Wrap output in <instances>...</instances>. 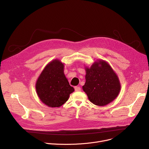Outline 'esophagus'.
<instances>
[{"instance_id":"1","label":"esophagus","mask_w":149,"mask_h":149,"mask_svg":"<svg viewBox=\"0 0 149 149\" xmlns=\"http://www.w3.org/2000/svg\"><path fill=\"white\" fill-rule=\"evenodd\" d=\"M74 88H75V91H81V88L79 87H74Z\"/></svg>"}]
</instances>
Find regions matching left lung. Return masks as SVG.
<instances>
[{
	"instance_id": "1",
	"label": "left lung",
	"mask_w": 149,
	"mask_h": 149,
	"mask_svg": "<svg viewBox=\"0 0 149 149\" xmlns=\"http://www.w3.org/2000/svg\"><path fill=\"white\" fill-rule=\"evenodd\" d=\"M86 83L83 91L94 104L104 106L115 100L121 89L118 77L109 63L104 60L95 61L91 67H85Z\"/></svg>"
}]
</instances>
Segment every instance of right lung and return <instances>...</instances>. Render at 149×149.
<instances>
[{"mask_svg":"<svg viewBox=\"0 0 149 149\" xmlns=\"http://www.w3.org/2000/svg\"><path fill=\"white\" fill-rule=\"evenodd\" d=\"M64 63L55 59L49 62L39 75L35 84L40 100L49 107H59L74 91L66 78Z\"/></svg>","mask_w":149,"mask_h":149,"instance_id":"1","label":"right lung"}]
</instances>
